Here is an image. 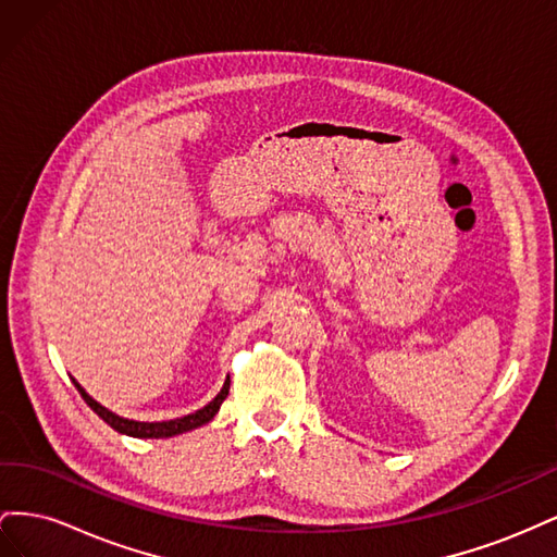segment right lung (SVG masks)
<instances>
[{"instance_id": "1", "label": "right lung", "mask_w": 557, "mask_h": 557, "mask_svg": "<svg viewBox=\"0 0 557 557\" xmlns=\"http://www.w3.org/2000/svg\"><path fill=\"white\" fill-rule=\"evenodd\" d=\"M72 381H74V385H76V391L81 393V397L86 399L88 407H90L99 418H102L107 425H111L115 432H121V434L137 436V440H166V436H176V434H183V432H190V430H195V428L207 425L209 420H213V416L218 413V409H221V404L225 401V397H227V393H230V376H227L225 385L221 387V393H218V395L207 404V407L197 409L195 413H188V416H183V418H174V420H160V423H141V420L123 418V416L113 413L111 409L102 407V404H99L97 399H92L86 391H83L81 383H78L76 379H72Z\"/></svg>"}]
</instances>
